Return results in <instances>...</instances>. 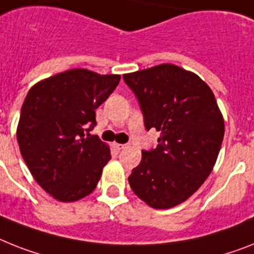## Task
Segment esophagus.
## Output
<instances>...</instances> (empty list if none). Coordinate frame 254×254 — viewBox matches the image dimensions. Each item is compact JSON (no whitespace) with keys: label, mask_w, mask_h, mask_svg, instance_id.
I'll return each instance as SVG.
<instances>
[{"label":"esophagus","mask_w":254,"mask_h":254,"mask_svg":"<svg viewBox=\"0 0 254 254\" xmlns=\"http://www.w3.org/2000/svg\"><path fill=\"white\" fill-rule=\"evenodd\" d=\"M117 148H118L119 150H122V149H126L127 145H126V144H117Z\"/></svg>","instance_id":"esophagus-1"}]
</instances>
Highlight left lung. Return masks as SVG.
<instances>
[{
    "instance_id": "1",
    "label": "left lung",
    "mask_w": 254,
    "mask_h": 254,
    "mask_svg": "<svg viewBox=\"0 0 254 254\" xmlns=\"http://www.w3.org/2000/svg\"><path fill=\"white\" fill-rule=\"evenodd\" d=\"M137 97L149 131L161 132L156 149L142 150L128 183L145 204L170 209L201 187L214 167L225 121L201 77L171 64L123 75Z\"/></svg>"
}]
</instances>
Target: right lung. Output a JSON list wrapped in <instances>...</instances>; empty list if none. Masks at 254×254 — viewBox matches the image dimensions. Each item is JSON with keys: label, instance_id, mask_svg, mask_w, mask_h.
Wrapping results in <instances>:
<instances>
[{"label": "right lung", "instance_id": "obj_1", "mask_svg": "<svg viewBox=\"0 0 254 254\" xmlns=\"http://www.w3.org/2000/svg\"><path fill=\"white\" fill-rule=\"evenodd\" d=\"M119 80L121 75L72 68L27 93L16 128L19 149L40 187L56 200H80L97 186L112 156L108 144L89 131L96 126L94 110Z\"/></svg>", "mask_w": 254, "mask_h": 254}]
</instances>
